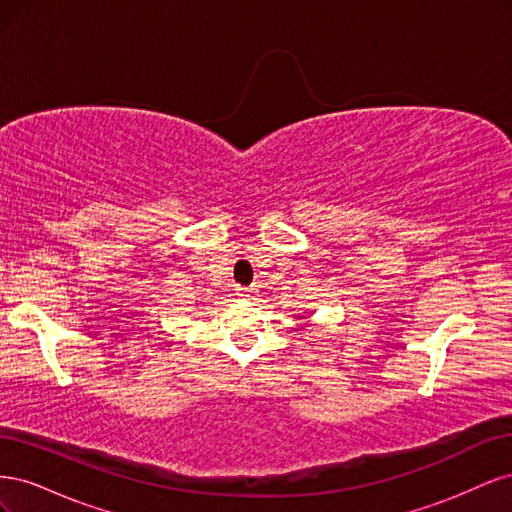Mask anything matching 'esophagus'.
Segmentation results:
<instances>
[{
    "label": "esophagus",
    "mask_w": 512,
    "mask_h": 512,
    "mask_svg": "<svg viewBox=\"0 0 512 512\" xmlns=\"http://www.w3.org/2000/svg\"><path fill=\"white\" fill-rule=\"evenodd\" d=\"M237 297H241V299H254L256 297V288H252V286H239L237 288Z\"/></svg>",
    "instance_id": "esophagus-1"
}]
</instances>
